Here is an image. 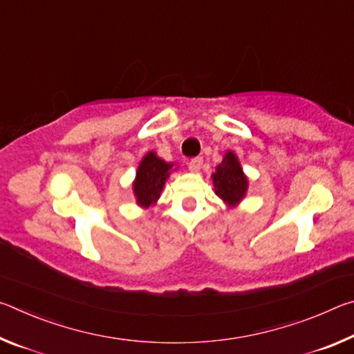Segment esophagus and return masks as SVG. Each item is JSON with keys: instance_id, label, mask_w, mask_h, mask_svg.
Here are the masks:
<instances>
[{"instance_id": "1", "label": "esophagus", "mask_w": 354, "mask_h": 354, "mask_svg": "<svg viewBox=\"0 0 354 354\" xmlns=\"http://www.w3.org/2000/svg\"><path fill=\"white\" fill-rule=\"evenodd\" d=\"M187 165H189V170H190V171H194V173L200 171L201 165H203V159H201V158H194V159H190Z\"/></svg>"}]
</instances>
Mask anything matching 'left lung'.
<instances>
[{"label": "left lung", "mask_w": 354, "mask_h": 354, "mask_svg": "<svg viewBox=\"0 0 354 354\" xmlns=\"http://www.w3.org/2000/svg\"><path fill=\"white\" fill-rule=\"evenodd\" d=\"M212 183L215 194L226 201L227 205H237L243 198L248 187V181L234 153L227 151L225 154L223 160L217 165L212 175Z\"/></svg>", "instance_id": "1"}]
</instances>
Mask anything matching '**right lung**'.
Listing matches in <instances>:
<instances>
[{
    "instance_id": "obj_1",
    "label": "right lung",
    "mask_w": 354,
    "mask_h": 354,
    "mask_svg": "<svg viewBox=\"0 0 354 354\" xmlns=\"http://www.w3.org/2000/svg\"><path fill=\"white\" fill-rule=\"evenodd\" d=\"M173 164L159 159L156 153H148L139 165L134 181V194L140 206H149L159 198L165 179L170 175Z\"/></svg>"
}]
</instances>
